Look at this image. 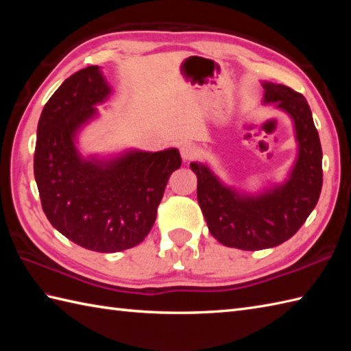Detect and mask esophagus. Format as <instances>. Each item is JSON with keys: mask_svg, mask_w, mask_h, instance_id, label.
<instances>
[{"mask_svg": "<svg viewBox=\"0 0 351 351\" xmlns=\"http://www.w3.org/2000/svg\"><path fill=\"white\" fill-rule=\"evenodd\" d=\"M180 152H181V156H182L184 161H190L197 155V147L193 143H185V145L181 146Z\"/></svg>", "mask_w": 351, "mask_h": 351, "instance_id": "obj_1", "label": "esophagus"}]
</instances>
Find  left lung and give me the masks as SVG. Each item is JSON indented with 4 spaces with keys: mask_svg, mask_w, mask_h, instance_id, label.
Wrapping results in <instances>:
<instances>
[{
    "mask_svg": "<svg viewBox=\"0 0 351 351\" xmlns=\"http://www.w3.org/2000/svg\"><path fill=\"white\" fill-rule=\"evenodd\" d=\"M263 104L293 121L297 155L285 180L255 193L228 185L206 162H191L197 202L211 235L228 247L263 250L289 240L314 210L323 187V151L311 108L293 88L263 81Z\"/></svg>",
    "mask_w": 351,
    "mask_h": 351,
    "instance_id": "1",
    "label": "left lung"
}]
</instances>
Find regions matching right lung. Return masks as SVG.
I'll return each instance as SVG.
<instances>
[{
	"instance_id": "right-lung-1",
	"label": "right lung",
	"mask_w": 351,
	"mask_h": 351,
	"mask_svg": "<svg viewBox=\"0 0 351 351\" xmlns=\"http://www.w3.org/2000/svg\"><path fill=\"white\" fill-rule=\"evenodd\" d=\"M111 93L99 66L64 80L42 110L34 152V178L49 223L81 247L101 253L145 240L169 178L181 167L176 147L80 152V132L99 117L96 107Z\"/></svg>"
}]
</instances>
